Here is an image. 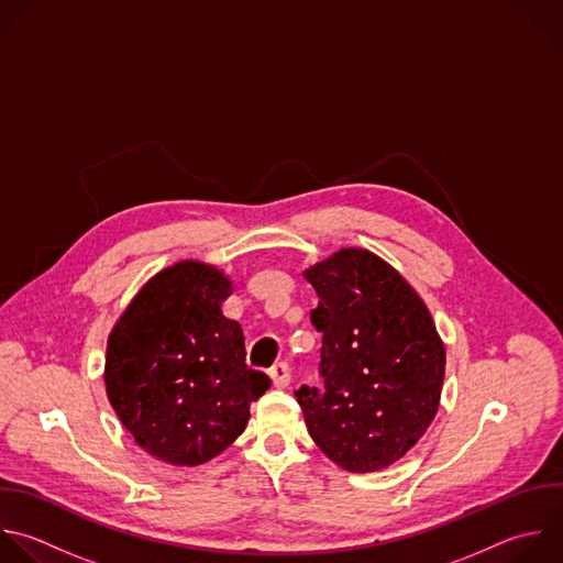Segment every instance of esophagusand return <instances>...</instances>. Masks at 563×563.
<instances>
[{"instance_id":"34e87169","label":"esophagus","mask_w":563,"mask_h":563,"mask_svg":"<svg viewBox=\"0 0 563 563\" xmlns=\"http://www.w3.org/2000/svg\"><path fill=\"white\" fill-rule=\"evenodd\" d=\"M269 378H272V383H274L276 389L289 387V383H291V368H289V364H287V362L274 364V366L269 368Z\"/></svg>"}]
</instances>
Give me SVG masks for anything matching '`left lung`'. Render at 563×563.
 <instances>
[{
  "instance_id": "8db88e82",
  "label": "left lung",
  "mask_w": 563,
  "mask_h": 563,
  "mask_svg": "<svg viewBox=\"0 0 563 563\" xmlns=\"http://www.w3.org/2000/svg\"><path fill=\"white\" fill-rule=\"evenodd\" d=\"M318 294L322 387L296 400L318 449L351 473L398 462L429 429L444 344L416 289L380 256L346 247L305 272Z\"/></svg>"
}]
</instances>
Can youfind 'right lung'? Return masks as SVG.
Segmentation results:
<instances>
[{
  "instance_id": "add662e5",
  "label": "right lung",
  "mask_w": 563,
  "mask_h": 563,
  "mask_svg": "<svg viewBox=\"0 0 563 563\" xmlns=\"http://www.w3.org/2000/svg\"><path fill=\"white\" fill-rule=\"evenodd\" d=\"M230 278L183 261L145 283L108 338L106 391L134 442L174 466H199L247 427L272 385L245 364V338L221 305Z\"/></svg>"
}]
</instances>
